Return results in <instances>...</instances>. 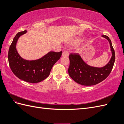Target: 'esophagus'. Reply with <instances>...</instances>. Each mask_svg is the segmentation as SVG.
Instances as JSON below:
<instances>
[{
  "instance_id": "34e87169",
  "label": "esophagus",
  "mask_w": 124,
  "mask_h": 124,
  "mask_svg": "<svg viewBox=\"0 0 124 124\" xmlns=\"http://www.w3.org/2000/svg\"><path fill=\"white\" fill-rule=\"evenodd\" d=\"M69 56V52L67 50H65L63 52L62 54V56L63 57H67Z\"/></svg>"
}]
</instances>
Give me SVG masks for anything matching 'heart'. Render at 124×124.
I'll list each match as a JSON object with an SVG mask.
<instances>
[{
    "mask_svg": "<svg viewBox=\"0 0 124 124\" xmlns=\"http://www.w3.org/2000/svg\"><path fill=\"white\" fill-rule=\"evenodd\" d=\"M82 40L80 38H76V39H74V40L72 41V44L74 45H78L79 44Z\"/></svg>",
    "mask_w": 124,
    "mask_h": 124,
    "instance_id": "obj_1",
    "label": "heart"
}]
</instances>
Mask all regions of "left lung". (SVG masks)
<instances>
[{
  "label": "left lung",
  "instance_id": "left-lung-1",
  "mask_svg": "<svg viewBox=\"0 0 124 124\" xmlns=\"http://www.w3.org/2000/svg\"><path fill=\"white\" fill-rule=\"evenodd\" d=\"M102 37L109 41L112 53L109 62L104 67H95L87 65L77 53L69 55L68 74L77 83L84 86L95 85L105 80L110 74L115 60V54L109 38L106 35H102Z\"/></svg>",
  "mask_w": 124,
  "mask_h": 124
}]
</instances>
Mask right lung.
<instances>
[{
	"mask_svg": "<svg viewBox=\"0 0 124 124\" xmlns=\"http://www.w3.org/2000/svg\"><path fill=\"white\" fill-rule=\"evenodd\" d=\"M26 31L17 33L9 49L8 58L11 70L20 79L30 83H37L49 76L53 66L60 59L62 52H49L41 58L28 60L23 59L16 49V44L20 36Z\"/></svg>",
	"mask_w": 124,
	"mask_h": 124,
	"instance_id": "1",
	"label": "right lung"
}]
</instances>
